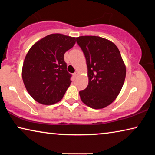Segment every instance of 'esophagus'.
Wrapping results in <instances>:
<instances>
[{"label":"esophagus","mask_w":155,"mask_h":155,"mask_svg":"<svg viewBox=\"0 0 155 155\" xmlns=\"http://www.w3.org/2000/svg\"><path fill=\"white\" fill-rule=\"evenodd\" d=\"M73 75H74V77L76 78V77H77V76L78 75V72H77V71H76L74 74H73Z\"/></svg>","instance_id":"34e87169"}]
</instances>
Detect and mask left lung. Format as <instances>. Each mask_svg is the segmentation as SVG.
<instances>
[{"mask_svg": "<svg viewBox=\"0 0 155 155\" xmlns=\"http://www.w3.org/2000/svg\"><path fill=\"white\" fill-rule=\"evenodd\" d=\"M77 43L85 57L89 83L79 91L86 105L99 109L108 106L122 90L126 77V67L115 44L98 36H81Z\"/></svg>", "mask_w": 155, "mask_h": 155, "instance_id": "obj_1", "label": "left lung"}]
</instances>
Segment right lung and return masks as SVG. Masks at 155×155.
Instances as JSON below:
<instances>
[{"label": "right lung", "mask_w": 155, "mask_h": 155, "mask_svg": "<svg viewBox=\"0 0 155 155\" xmlns=\"http://www.w3.org/2000/svg\"><path fill=\"white\" fill-rule=\"evenodd\" d=\"M75 41V38L51 34L28 51L23 64L22 79L28 94L37 102L52 104L64 96L72 83L64 54Z\"/></svg>", "instance_id": "add662e5"}]
</instances>
